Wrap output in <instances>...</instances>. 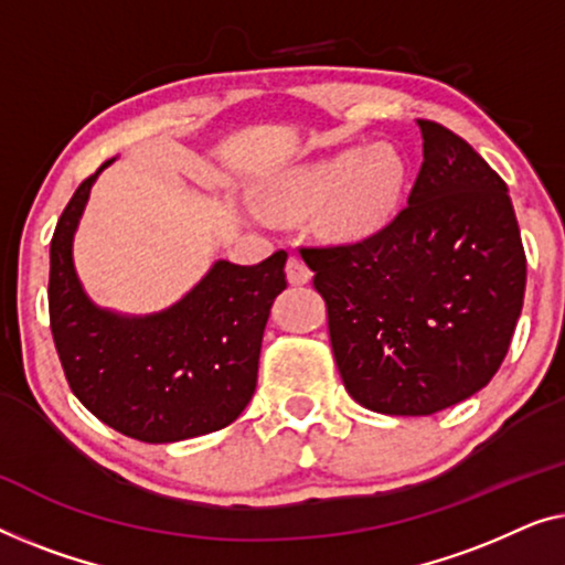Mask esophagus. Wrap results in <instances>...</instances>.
<instances>
[{
  "label": "esophagus",
  "mask_w": 565,
  "mask_h": 565,
  "mask_svg": "<svg viewBox=\"0 0 565 565\" xmlns=\"http://www.w3.org/2000/svg\"><path fill=\"white\" fill-rule=\"evenodd\" d=\"M286 279H289V284H294V286H301L312 279V271H309V266L305 264V260L291 256L289 260H286Z\"/></svg>",
  "instance_id": "1"
}]
</instances>
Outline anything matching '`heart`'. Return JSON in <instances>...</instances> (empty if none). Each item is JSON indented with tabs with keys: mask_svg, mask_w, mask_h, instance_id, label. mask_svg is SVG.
Listing matches in <instances>:
<instances>
[{
	"mask_svg": "<svg viewBox=\"0 0 565 565\" xmlns=\"http://www.w3.org/2000/svg\"><path fill=\"white\" fill-rule=\"evenodd\" d=\"M409 169L394 146L345 148L320 161L294 166L266 184L274 210L305 214L322 210L324 233L355 243L376 235L399 212Z\"/></svg>",
	"mask_w": 565,
	"mask_h": 565,
	"instance_id": "b5f03b06",
	"label": "heart"
}]
</instances>
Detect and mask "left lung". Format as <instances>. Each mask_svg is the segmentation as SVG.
<instances>
[{"instance_id":"8db88e82","label":"left lung","mask_w":565,"mask_h":565,"mask_svg":"<svg viewBox=\"0 0 565 565\" xmlns=\"http://www.w3.org/2000/svg\"><path fill=\"white\" fill-rule=\"evenodd\" d=\"M417 125L425 161L407 206L361 243L301 248L348 394L402 417L435 415L489 384L527 279L502 177L448 127Z\"/></svg>"}]
</instances>
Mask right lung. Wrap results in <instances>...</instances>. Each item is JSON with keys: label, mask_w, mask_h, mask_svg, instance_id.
Instances as JSON below:
<instances>
[{"label": "right lung", "mask_w": 565, "mask_h": 565, "mask_svg": "<svg viewBox=\"0 0 565 565\" xmlns=\"http://www.w3.org/2000/svg\"><path fill=\"white\" fill-rule=\"evenodd\" d=\"M113 161L76 189L51 241L47 307L63 373L76 399L127 438L177 443L222 430L256 392L260 340L286 289V253L256 266L214 260L161 312L97 307L76 276L74 235L94 181Z\"/></svg>", "instance_id": "add662e5"}]
</instances>
